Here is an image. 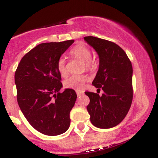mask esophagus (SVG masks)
Segmentation results:
<instances>
[{
	"label": "esophagus",
	"mask_w": 158,
	"mask_h": 158,
	"mask_svg": "<svg viewBox=\"0 0 158 158\" xmlns=\"http://www.w3.org/2000/svg\"><path fill=\"white\" fill-rule=\"evenodd\" d=\"M83 93H84V92L81 91V90H77V94L78 97H79V96H81V94H83Z\"/></svg>",
	"instance_id": "esophagus-1"
}]
</instances>
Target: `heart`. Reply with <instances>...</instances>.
Returning a JSON list of instances; mask_svg holds the SVG:
<instances>
[{"mask_svg":"<svg viewBox=\"0 0 158 158\" xmlns=\"http://www.w3.org/2000/svg\"><path fill=\"white\" fill-rule=\"evenodd\" d=\"M70 55L77 59H80L85 63L86 68L92 70L95 68V61L91 59V52L90 49L84 44H77L70 50ZM56 68L61 77H65L68 74L66 68V61L64 57H60L57 61ZM88 79L86 75H73L64 81V85L66 88L74 90H81L84 83Z\"/></svg>","mask_w":158,"mask_h":158,"instance_id":"obj_1","label":"heart"}]
</instances>
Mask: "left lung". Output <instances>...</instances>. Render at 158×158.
Returning <instances> with one entry per match:
<instances>
[{
	"label": "left lung",
	"instance_id": "1",
	"mask_svg": "<svg viewBox=\"0 0 158 158\" xmlns=\"http://www.w3.org/2000/svg\"><path fill=\"white\" fill-rule=\"evenodd\" d=\"M84 40L97 52L99 70L93 82L102 89V96L85 92L90 98L87 106L90 122L99 128H110L119 124L126 117L133 99L131 61L120 47L115 43L94 36Z\"/></svg>",
	"mask_w": 158,
	"mask_h": 158
}]
</instances>
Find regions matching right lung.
Returning <instances> with one entry per match:
<instances>
[{
    "label": "right lung",
    "mask_w": 158,
    "mask_h": 158,
    "mask_svg": "<svg viewBox=\"0 0 158 158\" xmlns=\"http://www.w3.org/2000/svg\"><path fill=\"white\" fill-rule=\"evenodd\" d=\"M74 42L42 43L21 59L15 73L17 100L25 118L38 131L48 136L64 133L77 95L67 88L63 93L56 68L61 56Z\"/></svg>",
    "instance_id": "obj_1"
}]
</instances>
